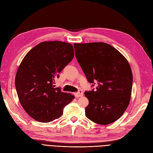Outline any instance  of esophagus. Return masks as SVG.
Returning a JSON list of instances; mask_svg holds the SVG:
<instances>
[{"label": "esophagus", "mask_w": 153, "mask_h": 153, "mask_svg": "<svg viewBox=\"0 0 153 153\" xmlns=\"http://www.w3.org/2000/svg\"><path fill=\"white\" fill-rule=\"evenodd\" d=\"M83 96V93L82 91H79L78 92L75 93V96L76 97H82Z\"/></svg>", "instance_id": "1"}]
</instances>
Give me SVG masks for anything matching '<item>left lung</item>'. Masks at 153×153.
I'll list each match as a JSON object with an SVG mask.
<instances>
[{
	"instance_id": "1",
	"label": "left lung",
	"mask_w": 153,
	"mask_h": 153,
	"mask_svg": "<svg viewBox=\"0 0 153 153\" xmlns=\"http://www.w3.org/2000/svg\"><path fill=\"white\" fill-rule=\"evenodd\" d=\"M75 56L95 91L85 92L86 117L108 125L118 120L130 103L133 75L127 59L114 47L104 42L74 44Z\"/></svg>"
}]
</instances>
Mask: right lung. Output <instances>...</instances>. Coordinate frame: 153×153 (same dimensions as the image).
<instances>
[{
	"label": "right lung",
	"instance_id": "add662e5",
	"mask_svg": "<svg viewBox=\"0 0 153 153\" xmlns=\"http://www.w3.org/2000/svg\"><path fill=\"white\" fill-rule=\"evenodd\" d=\"M73 57V45L61 41L43 42L24 57L15 86L20 104L35 120L48 123L60 118L64 107L74 99L54 85L55 78Z\"/></svg>",
	"mask_w": 153,
	"mask_h": 153
}]
</instances>
